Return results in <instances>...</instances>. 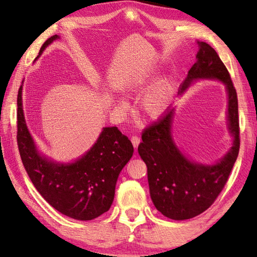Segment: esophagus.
<instances>
[{"mask_svg": "<svg viewBox=\"0 0 257 257\" xmlns=\"http://www.w3.org/2000/svg\"><path fill=\"white\" fill-rule=\"evenodd\" d=\"M132 143H133V145L135 147V150H136L138 145H139V143H141V138H139L138 136H133L132 137Z\"/></svg>", "mask_w": 257, "mask_h": 257, "instance_id": "obj_1", "label": "esophagus"}]
</instances>
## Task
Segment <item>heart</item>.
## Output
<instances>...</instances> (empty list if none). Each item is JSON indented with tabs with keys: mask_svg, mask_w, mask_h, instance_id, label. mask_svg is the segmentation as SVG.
I'll list each match as a JSON object with an SVG mask.
<instances>
[{
	"mask_svg": "<svg viewBox=\"0 0 257 257\" xmlns=\"http://www.w3.org/2000/svg\"><path fill=\"white\" fill-rule=\"evenodd\" d=\"M154 73L147 72L144 73L139 80L137 81L136 86L141 87L145 85L150 80L153 79ZM172 97V85L169 80H160L158 84L154 85L152 88L143 96L139 105L142 114L149 119H156L163 114L169 106V103ZM121 105L125 106L124 102H121Z\"/></svg>",
	"mask_w": 257,
	"mask_h": 257,
	"instance_id": "obj_1",
	"label": "heart"
}]
</instances>
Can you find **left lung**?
Here are the masks:
<instances>
[{"label": "left lung", "instance_id": "obj_1", "mask_svg": "<svg viewBox=\"0 0 257 257\" xmlns=\"http://www.w3.org/2000/svg\"><path fill=\"white\" fill-rule=\"evenodd\" d=\"M197 61L178 94L198 79H214L224 84L228 95V130L232 146L214 164H202L182 153L172 137L175 108L167 112L147 127L142 135L138 153L147 167L150 194L156 210L172 220H187L210 207L227 184L240 146L238 119V98L227 68L215 50L205 42H197Z\"/></svg>", "mask_w": 257, "mask_h": 257}]
</instances>
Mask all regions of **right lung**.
I'll return each mask as SVG.
<instances>
[{
  "mask_svg": "<svg viewBox=\"0 0 257 257\" xmlns=\"http://www.w3.org/2000/svg\"><path fill=\"white\" fill-rule=\"evenodd\" d=\"M58 38V35L50 37L41 47L38 56ZM17 105V142L21 161L42 197L56 211L75 220H93L110 210L116 180L134 153L128 137L116 127H105L96 143L81 158L69 163L55 162L38 152L26 124L23 85Z\"/></svg>",
  "mask_w": 257,
  "mask_h": 257,
  "instance_id": "add662e5",
  "label": "right lung"
}]
</instances>
